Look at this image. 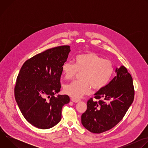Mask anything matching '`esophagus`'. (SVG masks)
I'll return each instance as SVG.
<instances>
[{"instance_id":"34e87169","label":"esophagus","mask_w":148,"mask_h":148,"mask_svg":"<svg viewBox=\"0 0 148 148\" xmlns=\"http://www.w3.org/2000/svg\"><path fill=\"white\" fill-rule=\"evenodd\" d=\"M71 100L73 101V102H79V101H80L81 100L80 99H75V98H71Z\"/></svg>"}]
</instances>
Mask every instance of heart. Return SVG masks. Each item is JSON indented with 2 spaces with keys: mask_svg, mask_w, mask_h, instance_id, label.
<instances>
[{
  "mask_svg": "<svg viewBox=\"0 0 148 148\" xmlns=\"http://www.w3.org/2000/svg\"><path fill=\"white\" fill-rule=\"evenodd\" d=\"M61 71L66 79H71L80 74L79 81H74L64 88L69 96L78 99L89 94L91 87L95 90L103 88L109 82L113 71L112 63L105 60L95 53L79 54L75 58V64L66 62L61 67Z\"/></svg>",
  "mask_w": 148,
  "mask_h": 148,
  "instance_id": "obj_1",
  "label": "heart"
}]
</instances>
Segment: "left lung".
Listing matches in <instances>:
<instances>
[{
	"label": "left lung",
	"mask_w": 148,
	"mask_h": 148,
	"mask_svg": "<svg viewBox=\"0 0 148 148\" xmlns=\"http://www.w3.org/2000/svg\"><path fill=\"white\" fill-rule=\"evenodd\" d=\"M116 75L91 98L87 109L81 115V123L87 130L100 134L111 130L123 118L132 103L135 90L131 74L124 66L115 70Z\"/></svg>",
	"instance_id": "obj_1"
}]
</instances>
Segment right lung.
I'll list each match as a JSON object with an SVG mask.
<instances>
[{
    "instance_id": "1",
    "label": "right lung",
    "mask_w": 148,
    "mask_h": 148,
    "mask_svg": "<svg viewBox=\"0 0 148 148\" xmlns=\"http://www.w3.org/2000/svg\"><path fill=\"white\" fill-rule=\"evenodd\" d=\"M69 46L48 49L25 62L17 77L14 97L25 118L35 127L49 129L61 119V110L70 102L60 91L61 67L66 62Z\"/></svg>"
}]
</instances>
